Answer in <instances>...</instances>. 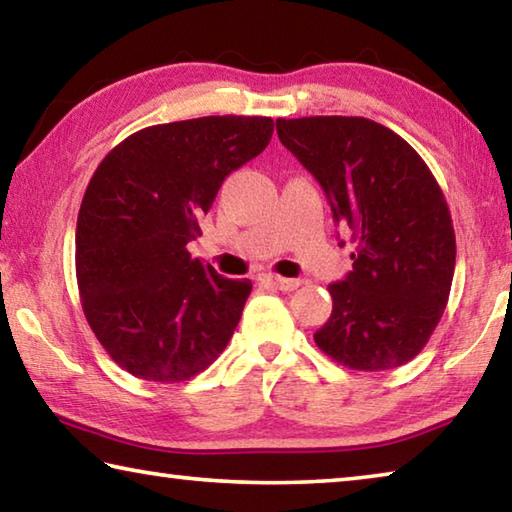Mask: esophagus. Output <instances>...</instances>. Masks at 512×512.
<instances>
[{
  "mask_svg": "<svg viewBox=\"0 0 512 512\" xmlns=\"http://www.w3.org/2000/svg\"><path fill=\"white\" fill-rule=\"evenodd\" d=\"M259 280H262L264 284H271V287L280 289V291H293L300 287V280H293V277H280L273 273H262L259 275Z\"/></svg>",
  "mask_w": 512,
  "mask_h": 512,
  "instance_id": "obj_1",
  "label": "esophagus"
}]
</instances>
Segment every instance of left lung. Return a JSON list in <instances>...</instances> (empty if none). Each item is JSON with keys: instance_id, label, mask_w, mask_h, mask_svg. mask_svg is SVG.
Segmentation results:
<instances>
[{"instance_id": "left-lung-1", "label": "left lung", "mask_w": 512, "mask_h": 512, "mask_svg": "<svg viewBox=\"0 0 512 512\" xmlns=\"http://www.w3.org/2000/svg\"><path fill=\"white\" fill-rule=\"evenodd\" d=\"M275 126L357 244L352 271L327 287L332 316L316 345L352 370L404 366L427 345L452 289L456 237L443 189L409 142L372 119Z\"/></svg>"}]
</instances>
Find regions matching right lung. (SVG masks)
I'll list each match as a JSON object with an SVG mask.
<instances>
[{
    "label": "right lung",
    "instance_id": "right-lung-1",
    "mask_svg": "<svg viewBox=\"0 0 512 512\" xmlns=\"http://www.w3.org/2000/svg\"><path fill=\"white\" fill-rule=\"evenodd\" d=\"M271 117H198L149 126L94 171L76 221L85 318L131 375L176 384L228 345L253 289L189 255L223 180L262 153Z\"/></svg>",
    "mask_w": 512,
    "mask_h": 512
}]
</instances>
